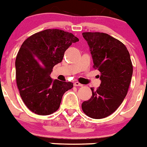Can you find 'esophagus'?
I'll return each mask as SVG.
<instances>
[{
  "label": "esophagus",
  "mask_w": 147,
  "mask_h": 147,
  "mask_svg": "<svg viewBox=\"0 0 147 147\" xmlns=\"http://www.w3.org/2000/svg\"><path fill=\"white\" fill-rule=\"evenodd\" d=\"M74 86H80V87H82V86H83V85L82 84H81V83H80L79 82H75L74 83Z\"/></svg>",
  "instance_id": "34e87169"
}]
</instances>
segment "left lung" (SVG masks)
I'll use <instances>...</instances> for the list:
<instances>
[{
  "label": "left lung",
  "instance_id": "obj_1",
  "mask_svg": "<svg viewBox=\"0 0 147 147\" xmlns=\"http://www.w3.org/2000/svg\"><path fill=\"white\" fill-rule=\"evenodd\" d=\"M90 49L93 67L100 72L101 85L82 109L92 119H104L119 108L127 96L131 79L132 61L127 47L117 39L101 32H84Z\"/></svg>",
  "mask_w": 147,
  "mask_h": 147
}]
</instances>
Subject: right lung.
<instances>
[{
	"mask_svg": "<svg viewBox=\"0 0 147 147\" xmlns=\"http://www.w3.org/2000/svg\"><path fill=\"white\" fill-rule=\"evenodd\" d=\"M79 39L60 29H46L23 42L15 60L16 82L22 100L32 112L40 115L59 109L62 96L74 87L71 82L53 81L54 65L62 62L65 51Z\"/></svg>",
	"mask_w": 147,
	"mask_h": 147,
	"instance_id": "1",
	"label": "right lung"
}]
</instances>
